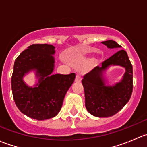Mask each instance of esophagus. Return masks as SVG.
Returning a JSON list of instances; mask_svg holds the SVG:
<instances>
[{
	"mask_svg": "<svg viewBox=\"0 0 147 147\" xmlns=\"http://www.w3.org/2000/svg\"><path fill=\"white\" fill-rule=\"evenodd\" d=\"M81 80H82V78H81V76H80V75H76V78H75V81L76 82H81Z\"/></svg>",
	"mask_w": 147,
	"mask_h": 147,
	"instance_id": "obj_1",
	"label": "esophagus"
}]
</instances>
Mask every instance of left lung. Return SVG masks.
I'll use <instances>...</instances> for the list:
<instances>
[{
	"instance_id": "left-lung-1",
	"label": "left lung",
	"mask_w": 147,
	"mask_h": 147,
	"mask_svg": "<svg viewBox=\"0 0 147 147\" xmlns=\"http://www.w3.org/2000/svg\"><path fill=\"white\" fill-rule=\"evenodd\" d=\"M108 48L121 47L113 40L102 42ZM111 66H121L125 69L123 79L114 86H107L103 74ZM85 107L92 115L108 117L115 115L129 102L133 90L132 65L125 50H121L84 75Z\"/></svg>"
}]
</instances>
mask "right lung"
Here are the masks:
<instances>
[{
  "label": "right lung",
  "mask_w": 147,
  "mask_h": 147,
  "mask_svg": "<svg viewBox=\"0 0 147 147\" xmlns=\"http://www.w3.org/2000/svg\"><path fill=\"white\" fill-rule=\"evenodd\" d=\"M55 48L48 44H33L15 61L11 79L13 99L19 110L32 119L45 120L55 117L75 80V73L53 74ZM31 71H35L38 79L34 87L27 86L23 80Z\"/></svg>",
  "instance_id": "add662e5"
}]
</instances>
